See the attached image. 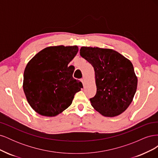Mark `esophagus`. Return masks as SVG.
I'll return each mask as SVG.
<instances>
[{"label": "esophagus", "mask_w": 158, "mask_h": 158, "mask_svg": "<svg viewBox=\"0 0 158 158\" xmlns=\"http://www.w3.org/2000/svg\"><path fill=\"white\" fill-rule=\"evenodd\" d=\"M85 78H82V79H81V82H82V84H83V85H85Z\"/></svg>", "instance_id": "obj_1"}]
</instances>
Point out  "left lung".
Returning a JSON list of instances; mask_svg holds the SVG:
<instances>
[{
	"label": "left lung",
	"mask_w": 158,
	"mask_h": 158,
	"mask_svg": "<svg viewBox=\"0 0 158 158\" xmlns=\"http://www.w3.org/2000/svg\"><path fill=\"white\" fill-rule=\"evenodd\" d=\"M80 54L93 66L97 92L90 98L92 107L113 117L128 108L135 96L138 80L131 62L110 49L82 47Z\"/></svg>",
	"instance_id": "left-lung-1"
}]
</instances>
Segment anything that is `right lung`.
I'll use <instances>...</instances> for the list:
<instances>
[{
	"label": "right lung",
	"instance_id": "right-lung-1",
	"mask_svg": "<svg viewBox=\"0 0 158 158\" xmlns=\"http://www.w3.org/2000/svg\"><path fill=\"white\" fill-rule=\"evenodd\" d=\"M78 51L77 46L46 47L27 63L23 89L35 112L43 116L57 115L70 106L75 94L83 88L73 77L74 69L68 66Z\"/></svg>",
	"mask_w": 158,
	"mask_h": 158
}]
</instances>
